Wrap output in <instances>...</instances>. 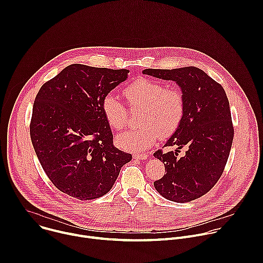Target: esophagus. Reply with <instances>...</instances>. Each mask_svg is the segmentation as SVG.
I'll list each match as a JSON object with an SVG mask.
<instances>
[{
	"label": "esophagus",
	"instance_id": "1",
	"mask_svg": "<svg viewBox=\"0 0 263 263\" xmlns=\"http://www.w3.org/2000/svg\"><path fill=\"white\" fill-rule=\"evenodd\" d=\"M133 158H134V159H137V160H144V159L147 158V155L144 154V153H142V154L136 153V154L133 155Z\"/></svg>",
	"mask_w": 263,
	"mask_h": 263
}]
</instances>
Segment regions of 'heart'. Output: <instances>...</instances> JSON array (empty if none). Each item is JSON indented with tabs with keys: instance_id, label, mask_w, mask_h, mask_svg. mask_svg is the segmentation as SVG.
Masks as SVG:
<instances>
[{
	"instance_id": "b5f03b06",
	"label": "heart",
	"mask_w": 263,
	"mask_h": 263,
	"mask_svg": "<svg viewBox=\"0 0 263 263\" xmlns=\"http://www.w3.org/2000/svg\"><path fill=\"white\" fill-rule=\"evenodd\" d=\"M125 96L133 107H142L139 127L128 129L117 137L118 144L127 151L145 148L154 143L158 134L168 136L181 125L185 101L177 87H165L162 83L140 79L125 88ZM104 117L111 128L121 130L127 123V109L112 92L102 102Z\"/></svg>"
}]
</instances>
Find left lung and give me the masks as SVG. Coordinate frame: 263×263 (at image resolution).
<instances>
[{
    "label": "left lung",
    "instance_id": "left-lung-1",
    "mask_svg": "<svg viewBox=\"0 0 263 263\" xmlns=\"http://www.w3.org/2000/svg\"><path fill=\"white\" fill-rule=\"evenodd\" d=\"M142 72L175 81L183 93V121L163 145L177 149L154 153L165 166L164 176L154 182V187L170 201L191 202L212 189L227 163L234 135L227 95L220 84L195 66L146 68ZM182 147L186 151L179 158Z\"/></svg>",
    "mask_w": 263,
    "mask_h": 263
}]
</instances>
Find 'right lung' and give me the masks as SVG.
<instances>
[{
	"instance_id": "add662e5",
	"label": "right lung",
	"mask_w": 263,
	"mask_h": 263,
	"mask_svg": "<svg viewBox=\"0 0 263 263\" xmlns=\"http://www.w3.org/2000/svg\"><path fill=\"white\" fill-rule=\"evenodd\" d=\"M128 69L70 64L45 83L34 104L30 135L57 189L78 200L106 195L132 155L114 144L102 102L128 78Z\"/></svg>"
}]
</instances>
